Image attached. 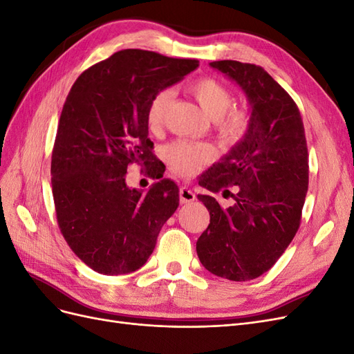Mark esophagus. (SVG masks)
I'll list each match as a JSON object with an SVG mask.
<instances>
[{"label":"esophagus","mask_w":354,"mask_h":354,"mask_svg":"<svg viewBox=\"0 0 354 354\" xmlns=\"http://www.w3.org/2000/svg\"><path fill=\"white\" fill-rule=\"evenodd\" d=\"M178 195H180V202L181 203H190V202H194L195 199H196V196H195V194L194 192H192L189 187H180V192H178Z\"/></svg>","instance_id":"obj_1"}]
</instances>
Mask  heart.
<instances>
[{
    "label": "heart",
    "mask_w": 354,
    "mask_h": 354,
    "mask_svg": "<svg viewBox=\"0 0 354 354\" xmlns=\"http://www.w3.org/2000/svg\"><path fill=\"white\" fill-rule=\"evenodd\" d=\"M189 93L194 95L202 111L211 118L214 127L224 142H238L248 131L251 116L243 108H230L233 95L226 85L212 78H201L189 85ZM171 99H173L171 90H160L149 103L146 120L152 131L162 128ZM214 155L216 152L211 145L187 140L171 143L165 151L171 168L183 177L195 174L202 165L212 160Z\"/></svg>",
    "instance_id": "heart-1"
}]
</instances>
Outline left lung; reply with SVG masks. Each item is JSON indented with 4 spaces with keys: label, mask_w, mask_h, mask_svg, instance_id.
<instances>
[{
    "label": "left lung",
    "mask_w": 354,
    "mask_h": 354,
    "mask_svg": "<svg viewBox=\"0 0 354 354\" xmlns=\"http://www.w3.org/2000/svg\"><path fill=\"white\" fill-rule=\"evenodd\" d=\"M209 66L242 88L251 124L202 176L199 185L214 194L227 186H239V192L229 208L209 195H198L209 211V224L196 252L212 274L245 282L269 270L299 227L308 187L304 125L291 95L261 66L236 60Z\"/></svg>",
    "instance_id": "left-lung-1"
}]
</instances>
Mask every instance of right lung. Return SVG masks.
<instances>
[{
  "label": "right lung",
  "mask_w": 354,
  "mask_h": 354,
  "mask_svg": "<svg viewBox=\"0 0 354 354\" xmlns=\"http://www.w3.org/2000/svg\"><path fill=\"white\" fill-rule=\"evenodd\" d=\"M198 60L128 48L84 71L68 94L51 155L60 232L94 272H136L178 207V187L164 173L147 194L127 186L130 164L155 159L147 106L183 80ZM155 178V177H153Z\"/></svg>",
  "instance_id": "right-lung-1"
}]
</instances>
